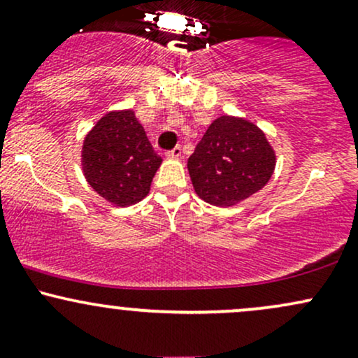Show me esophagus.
<instances>
[{
    "mask_svg": "<svg viewBox=\"0 0 358 358\" xmlns=\"http://www.w3.org/2000/svg\"><path fill=\"white\" fill-rule=\"evenodd\" d=\"M166 155L170 156V158H180V156H182V146H175L173 150L168 151Z\"/></svg>",
    "mask_w": 358,
    "mask_h": 358,
    "instance_id": "esophagus-1",
    "label": "esophagus"
}]
</instances>
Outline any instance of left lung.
<instances>
[{"label":"left lung","mask_w":358,"mask_h":358,"mask_svg":"<svg viewBox=\"0 0 358 358\" xmlns=\"http://www.w3.org/2000/svg\"><path fill=\"white\" fill-rule=\"evenodd\" d=\"M187 166L203 202L232 207L266 187L276 168V153L254 122L220 116L205 131Z\"/></svg>","instance_id":"8db88e82"}]
</instances>
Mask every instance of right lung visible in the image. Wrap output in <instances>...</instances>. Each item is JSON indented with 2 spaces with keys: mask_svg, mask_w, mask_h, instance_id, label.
Masks as SVG:
<instances>
[{
  "mask_svg": "<svg viewBox=\"0 0 358 358\" xmlns=\"http://www.w3.org/2000/svg\"><path fill=\"white\" fill-rule=\"evenodd\" d=\"M80 159L87 183L116 207L141 202L162 165L131 109L104 114L85 134Z\"/></svg>",
  "mask_w": 358,
  "mask_h": 358,
  "instance_id": "1",
  "label": "right lung"
}]
</instances>
